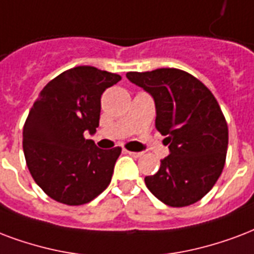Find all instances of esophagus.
Masks as SVG:
<instances>
[{"label": "esophagus", "instance_id": "esophagus-1", "mask_svg": "<svg viewBox=\"0 0 254 254\" xmlns=\"http://www.w3.org/2000/svg\"><path fill=\"white\" fill-rule=\"evenodd\" d=\"M125 153H127V154H130L131 157H134V158H138L142 156V153L141 152H129V150H125Z\"/></svg>", "mask_w": 254, "mask_h": 254}]
</instances>
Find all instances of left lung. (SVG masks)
Wrapping results in <instances>:
<instances>
[{
    "mask_svg": "<svg viewBox=\"0 0 254 254\" xmlns=\"http://www.w3.org/2000/svg\"><path fill=\"white\" fill-rule=\"evenodd\" d=\"M127 78L154 100L156 127L169 148L157 173L145 177L146 187L169 206L194 204L225 165L228 125L217 100L196 77L174 67L129 71Z\"/></svg>",
    "mask_w": 254,
    "mask_h": 254,
    "instance_id": "obj_1",
    "label": "left lung"
}]
</instances>
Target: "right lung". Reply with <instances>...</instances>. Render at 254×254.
I'll use <instances>...</instances> for the list:
<instances>
[{
    "instance_id": "obj_1",
    "label": "right lung",
    "mask_w": 254,
    "mask_h": 254,
    "mask_svg": "<svg viewBox=\"0 0 254 254\" xmlns=\"http://www.w3.org/2000/svg\"><path fill=\"white\" fill-rule=\"evenodd\" d=\"M121 80L94 66L64 71L42 89L24 125L29 172L53 200L82 205L110 184L121 148L100 149L84 133H96L101 96Z\"/></svg>"
}]
</instances>
